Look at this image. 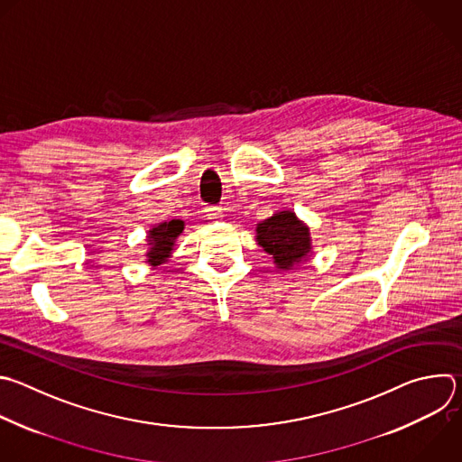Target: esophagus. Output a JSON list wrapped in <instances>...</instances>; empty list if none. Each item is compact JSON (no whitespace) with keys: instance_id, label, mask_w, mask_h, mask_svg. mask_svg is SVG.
Segmentation results:
<instances>
[{"instance_id":"esophagus-1","label":"esophagus","mask_w":462,"mask_h":462,"mask_svg":"<svg viewBox=\"0 0 462 462\" xmlns=\"http://www.w3.org/2000/svg\"><path fill=\"white\" fill-rule=\"evenodd\" d=\"M207 214L210 216V219H219L221 217V207H208Z\"/></svg>"}]
</instances>
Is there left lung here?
Returning a JSON list of instances; mask_svg holds the SVG:
<instances>
[{"label": "left lung", "mask_w": 462, "mask_h": 462, "mask_svg": "<svg viewBox=\"0 0 462 462\" xmlns=\"http://www.w3.org/2000/svg\"><path fill=\"white\" fill-rule=\"evenodd\" d=\"M257 243L272 255L277 268L288 270L310 254V230L293 212L282 210L261 221L255 228Z\"/></svg>", "instance_id": "8db88e82"}]
</instances>
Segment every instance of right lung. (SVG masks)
<instances>
[{
    "instance_id": "add662e5",
    "label": "right lung",
    "mask_w": 462,
    "mask_h": 462,
    "mask_svg": "<svg viewBox=\"0 0 462 462\" xmlns=\"http://www.w3.org/2000/svg\"><path fill=\"white\" fill-rule=\"evenodd\" d=\"M185 223L181 219H172V221H165L158 226H153L148 234V252H146V263L158 266L162 263H165L176 245V239L180 237V234L183 232Z\"/></svg>"
}]
</instances>
